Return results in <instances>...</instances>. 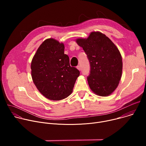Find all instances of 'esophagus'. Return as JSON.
I'll return each instance as SVG.
<instances>
[{
    "instance_id": "1",
    "label": "esophagus",
    "mask_w": 146,
    "mask_h": 146,
    "mask_svg": "<svg viewBox=\"0 0 146 146\" xmlns=\"http://www.w3.org/2000/svg\"><path fill=\"white\" fill-rule=\"evenodd\" d=\"M77 69H78V70H81V68H80V65H78V66H77Z\"/></svg>"
}]
</instances>
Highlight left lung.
<instances>
[{
	"label": "left lung",
	"instance_id": "obj_1",
	"mask_svg": "<svg viewBox=\"0 0 146 146\" xmlns=\"http://www.w3.org/2000/svg\"><path fill=\"white\" fill-rule=\"evenodd\" d=\"M90 64L87 77L89 86L96 95L106 96L117 87L121 77L122 62L121 54L111 40L99 32L91 33L87 38H78Z\"/></svg>",
	"mask_w": 146,
	"mask_h": 146
}]
</instances>
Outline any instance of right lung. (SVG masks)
Instances as JSON below:
<instances>
[{
  "label": "right lung",
  "instance_id": "obj_1",
  "mask_svg": "<svg viewBox=\"0 0 146 146\" xmlns=\"http://www.w3.org/2000/svg\"><path fill=\"white\" fill-rule=\"evenodd\" d=\"M64 44L48 38L43 41L31 63L33 82L44 96L59 100L69 96L80 71L70 65L69 58L64 54Z\"/></svg>",
  "mask_w": 146,
  "mask_h": 146
}]
</instances>
